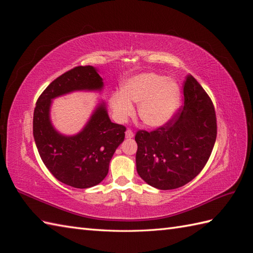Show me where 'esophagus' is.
<instances>
[{
  "instance_id": "esophagus-1",
  "label": "esophagus",
  "mask_w": 253,
  "mask_h": 253,
  "mask_svg": "<svg viewBox=\"0 0 253 253\" xmlns=\"http://www.w3.org/2000/svg\"><path fill=\"white\" fill-rule=\"evenodd\" d=\"M126 138H133V137H134V132L132 131L131 128H127V129H126Z\"/></svg>"
}]
</instances>
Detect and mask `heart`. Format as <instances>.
<instances>
[{"label":"heart","instance_id":"b5f03b06","mask_svg":"<svg viewBox=\"0 0 253 253\" xmlns=\"http://www.w3.org/2000/svg\"><path fill=\"white\" fill-rule=\"evenodd\" d=\"M131 102L139 103L140 119L150 126L165 125L179 102V88L174 81L155 73L136 75L122 84L121 94L111 99L116 117L125 120L134 113Z\"/></svg>","mask_w":253,"mask_h":253}]
</instances>
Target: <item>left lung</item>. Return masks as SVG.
I'll return each mask as SVG.
<instances>
[{
  "label": "left lung",
  "instance_id": "obj_1",
  "mask_svg": "<svg viewBox=\"0 0 253 253\" xmlns=\"http://www.w3.org/2000/svg\"><path fill=\"white\" fill-rule=\"evenodd\" d=\"M216 134L211 98L193 76L188 75L183 81V103L172 117L151 132L137 131V172L159 190L185 186L204 169Z\"/></svg>",
  "mask_w": 253,
  "mask_h": 253
}]
</instances>
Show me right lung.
<instances>
[{
  "instance_id": "add662e5",
  "label": "right lung",
  "mask_w": 253,
  "mask_h": 253,
  "mask_svg": "<svg viewBox=\"0 0 253 253\" xmlns=\"http://www.w3.org/2000/svg\"><path fill=\"white\" fill-rule=\"evenodd\" d=\"M102 85L95 67L76 66L53 80L37 100L33 129L38 152L48 171L67 186L86 189L101 182L126 128L113 124L105 105L100 104L82 132L63 136L50 124L51 99L73 90L100 89Z\"/></svg>"
}]
</instances>
